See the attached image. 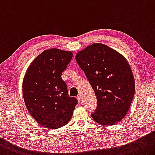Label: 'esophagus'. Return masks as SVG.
<instances>
[{"mask_svg":"<svg viewBox=\"0 0 155 155\" xmlns=\"http://www.w3.org/2000/svg\"><path fill=\"white\" fill-rule=\"evenodd\" d=\"M77 100L78 101V102H80V103L82 102V98H81V94H78V95L77 96Z\"/></svg>","mask_w":155,"mask_h":155,"instance_id":"esophagus-1","label":"esophagus"}]
</instances>
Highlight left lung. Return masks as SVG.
Returning <instances> with one entry per match:
<instances>
[{"instance_id":"1","label":"left lung","mask_w":155,"mask_h":155,"mask_svg":"<svg viewBox=\"0 0 155 155\" xmlns=\"http://www.w3.org/2000/svg\"><path fill=\"white\" fill-rule=\"evenodd\" d=\"M75 58L97 99L92 119L104 126L121 121L129 110L135 90L133 74L126 58L102 43L87 46Z\"/></svg>"}]
</instances>
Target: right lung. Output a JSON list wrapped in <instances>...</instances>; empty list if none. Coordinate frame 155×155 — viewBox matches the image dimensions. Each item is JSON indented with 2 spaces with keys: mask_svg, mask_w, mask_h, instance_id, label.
Wrapping results in <instances>:
<instances>
[{
  "mask_svg": "<svg viewBox=\"0 0 155 155\" xmlns=\"http://www.w3.org/2000/svg\"><path fill=\"white\" fill-rule=\"evenodd\" d=\"M72 56V51L49 49L36 56L26 71L23 81L25 104L41 126L59 128L72 117L77 100L69 96L61 78Z\"/></svg>",
  "mask_w": 155,
  "mask_h": 155,
  "instance_id": "obj_1",
  "label": "right lung"
}]
</instances>
